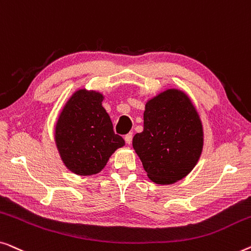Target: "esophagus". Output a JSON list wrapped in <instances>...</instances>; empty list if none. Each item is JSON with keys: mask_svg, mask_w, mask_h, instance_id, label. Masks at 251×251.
Returning a JSON list of instances; mask_svg holds the SVG:
<instances>
[{"mask_svg": "<svg viewBox=\"0 0 251 251\" xmlns=\"http://www.w3.org/2000/svg\"><path fill=\"white\" fill-rule=\"evenodd\" d=\"M124 139H125V141H126V143H127V144H130V143H132L133 134H132V133H128V134H126Z\"/></svg>", "mask_w": 251, "mask_h": 251, "instance_id": "34e87169", "label": "esophagus"}]
</instances>
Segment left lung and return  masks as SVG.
<instances>
[{
  "label": "left lung",
  "instance_id": "1",
  "mask_svg": "<svg viewBox=\"0 0 251 251\" xmlns=\"http://www.w3.org/2000/svg\"><path fill=\"white\" fill-rule=\"evenodd\" d=\"M143 132L133 137V148L148 177L167 185L195 168L203 148L200 116L188 94L168 89L146 103Z\"/></svg>",
  "mask_w": 251,
  "mask_h": 251
}]
</instances>
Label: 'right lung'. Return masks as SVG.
<instances>
[{
  "label": "right lung",
  "instance_id": "obj_1",
  "mask_svg": "<svg viewBox=\"0 0 251 251\" xmlns=\"http://www.w3.org/2000/svg\"><path fill=\"white\" fill-rule=\"evenodd\" d=\"M103 94L79 89L74 92L55 123L54 141L60 158L74 174L100 173L109 158L125 146L114 132L110 116L102 107Z\"/></svg>",
  "mask_w": 251,
  "mask_h": 251
}]
</instances>
